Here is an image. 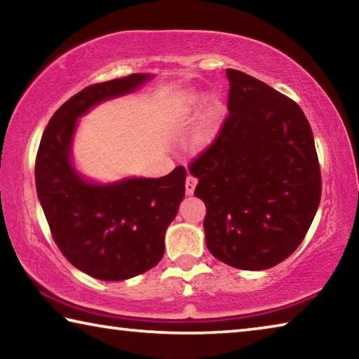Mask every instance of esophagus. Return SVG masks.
Returning a JSON list of instances; mask_svg holds the SVG:
<instances>
[{"label": "esophagus", "mask_w": 359, "mask_h": 359, "mask_svg": "<svg viewBox=\"0 0 359 359\" xmlns=\"http://www.w3.org/2000/svg\"><path fill=\"white\" fill-rule=\"evenodd\" d=\"M196 184H198V179L194 177V175L188 174L187 180H185V193L188 194V196L194 193V187H196Z\"/></svg>", "instance_id": "34e87169"}]
</instances>
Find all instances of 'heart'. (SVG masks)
<instances>
[{"mask_svg":"<svg viewBox=\"0 0 359 359\" xmlns=\"http://www.w3.org/2000/svg\"><path fill=\"white\" fill-rule=\"evenodd\" d=\"M198 104H199V96H187L184 102H182V109H184V111H191V109L196 107ZM220 114H222L220 102L210 101L208 109H205L203 121L199 123L196 131H194V136H193L194 144L199 145V147H203V145L210 142V139L215 133L217 121L220 118Z\"/></svg>","mask_w":359,"mask_h":359,"instance_id":"1","label":"heart"}]
</instances>
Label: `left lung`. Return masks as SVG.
Masks as SVG:
<instances>
[{
	"label": "left lung",
	"instance_id": "8db88e82",
	"mask_svg": "<svg viewBox=\"0 0 359 359\" xmlns=\"http://www.w3.org/2000/svg\"><path fill=\"white\" fill-rule=\"evenodd\" d=\"M228 115L188 166L205 204V244L238 269L282 263L306 238L321 198L313 135L288 96L226 69Z\"/></svg>",
	"mask_w": 359,
	"mask_h": 359
}]
</instances>
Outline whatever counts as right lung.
I'll list each match as a JSON object with an SVG mask.
<instances>
[{
  "instance_id": "add662e5",
  "label": "right lung",
  "mask_w": 359,
  "mask_h": 359,
  "mask_svg": "<svg viewBox=\"0 0 359 359\" xmlns=\"http://www.w3.org/2000/svg\"><path fill=\"white\" fill-rule=\"evenodd\" d=\"M149 77L131 74L88 85L52 115L36 155V190L53 241L72 266L100 280H126L160 263L166 228L185 194L184 166L160 179L114 185L88 184L71 166L77 118Z\"/></svg>"
}]
</instances>
